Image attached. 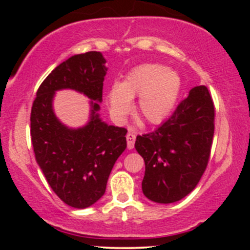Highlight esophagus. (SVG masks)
<instances>
[{
	"mask_svg": "<svg viewBox=\"0 0 250 250\" xmlns=\"http://www.w3.org/2000/svg\"><path fill=\"white\" fill-rule=\"evenodd\" d=\"M135 139H136V135L133 130H129V133L127 134V146L128 149H133L134 145H135Z\"/></svg>",
	"mask_w": 250,
	"mask_h": 250,
	"instance_id": "esophagus-1",
	"label": "esophagus"
}]
</instances>
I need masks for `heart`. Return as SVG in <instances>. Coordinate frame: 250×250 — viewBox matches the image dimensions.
Masks as SVG:
<instances>
[{
    "label": "heart",
    "instance_id": "1",
    "mask_svg": "<svg viewBox=\"0 0 250 250\" xmlns=\"http://www.w3.org/2000/svg\"><path fill=\"white\" fill-rule=\"evenodd\" d=\"M181 80L176 71L161 64L137 65L121 83H114L107 91L110 113L123 120L130 111L131 100L139 97L136 111L148 123L157 125L170 115L180 95Z\"/></svg>",
    "mask_w": 250,
    "mask_h": 250
}]
</instances>
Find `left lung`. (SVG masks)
<instances>
[{"mask_svg":"<svg viewBox=\"0 0 250 250\" xmlns=\"http://www.w3.org/2000/svg\"><path fill=\"white\" fill-rule=\"evenodd\" d=\"M215 109L207 87L199 85L156 130L137 136L135 148L145 160V196L173 203L194 190L207 168L214 136Z\"/></svg>","mask_w":250,"mask_h":250,"instance_id":"8db88e82","label":"left lung"}]
</instances>
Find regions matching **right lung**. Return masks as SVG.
Instances as JSON below:
<instances>
[{"mask_svg": "<svg viewBox=\"0 0 250 250\" xmlns=\"http://www.w3.org/2000/svg\"><path fill=\"white\" fill-rule=\"evenodd\" d=\"M107 70L100 51L71 56L45 77L31 108L30 135L37 165L54 193L77 209L101 199L111 169L127 148V129L107 125L99 114ZM62 88L91 100V116L83 127L70 128L57 119L52 101Z\"/></svg>", "mask_w": 250, "mask_h": 250, "instance_id": "obj_1", "label": "right lung"}]
</instances>
